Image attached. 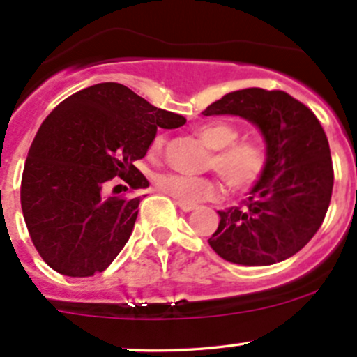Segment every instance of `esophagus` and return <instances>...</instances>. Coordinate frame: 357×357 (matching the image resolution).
I'll use <instances>...</instances> for the list:
<instances>
[{
    "instance_id": "1",
    "label": "esophagus",
    "mask_w": 357,
    "mask_h": 357,
    "mask_svg": "<svg viewBox=\"0 0 357 357\" xmlns=\"http://www.w3.org/2000/svg\"><path fill=\"white\" fill-rule=\"evenodd\" d=\"M175 203H177V206L180 209H182V211H194V209L197 208V204H194V203H185V201H175Z\"/></svg>"
}]
</instances>
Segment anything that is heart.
Segmentation results:
<instances>
[{"label": "heart", "mask_w": 357, "mask_h": 357, "mask_svg": "<svg viewBox=\"0 0 357 357\" xmlns=\"http://www.w3.org/2000/svg\"><path fill=\"white\" fill-rule=\"evenodd\" d=\"M196 135L213 149L209 168H215L232 192L252 189L266 170V153L255 141H237L238 128L229 122H208L196 128ZM167 137L156 134L149 142L148 154L158 158L163 153ZM158 190L175 201L197 203L222 196L223 183L218 177H187L160 174L154 178Z\"/></svg>", "instance_id": "obj_1"}]
</instances>
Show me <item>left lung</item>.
Returning a JSON list of instances; mask_svg holds the SVG:
<instances>
[{
	"instance_id": "8db88e82",
	"label": "left lung",
	"mask_w": 357,
	"mask_h": 357,
	"mask_svg": "<svg viewBox=\"0 0 357 357\" xmlns=\"http://www.w3.org/2000/svg\"><path fill=\"white\" fill-rule=\"evenodd\" d=\"M211 115H237L266 141V170L241 206L218 211L208 238L220 258L244 266L280 263L299 252L325 220L332 199L328 139L314 113L284 91H234L209 105Z\"/></svg>"
}]
</instances>
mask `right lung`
Wrapping results in <instances>:
<instances>
[{
	"label": "right lung",
	"instance_id": "obj_1",
	"mask_svg": "<svg viewBox=\"0 0 357 357\" xmlns=\"http://www.w3.org/2000/svg\"><path fill=\"white\" fill-rule=\"evenodd\" d=\"M183 123L116 82L86 87L47 115L20 185L25 225L47 266L93 277L112 264L130 237L141 196H109V182L120 177L132 190L146 189L134 161L146 156L158 127Z\"/></svg>",
	"mask_w": 357,
	"mask_h": 357
}]
</instances>
